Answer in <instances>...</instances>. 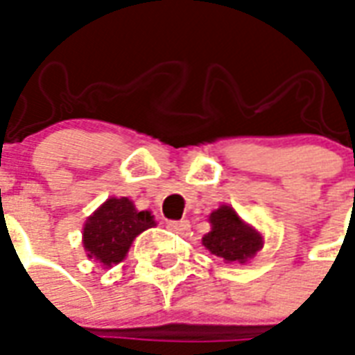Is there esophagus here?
Wrapping results in <instances>:
<instances>
[{"label": "esophagus", "mask_w": 355, "mask_h": 355, "mask_svg": "<svg viewBox=\"0 0 355 355\" xmlns=\"http://www.w3.org/2000/svg\"><path fill=\"white\" fill-rule=\"evenodd\" d=\"M188 227H190V222L188 220H180V222H167V230L175 231V233H184V231H188Z\"/></svg>", "instance_id": "obj_1"}]
</instances>
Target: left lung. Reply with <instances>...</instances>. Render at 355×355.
<instances>
[{
    "instance_id": "obj_1",
    "label": "left lung",
    "mask_w": 355,
    "mask_h": 355,
    "mask_svg": "<svg viewBox=\"0 0 355 355\" xmlns=\"http://www.w3.org/2000/svg\"><path fill=\"white\" fill-rule=\"evenodd\" d=\"M209 224L211 231L203 237V246L227 263H246L263 248V235L246 224L231 205L212 211Z\"/></svg>"
}]
</instances>
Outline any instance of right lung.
<instances>
[{"mask_svg":"<svg viewBox=\"0 0 355 355\" xmlns=\"http://www.w3.org/2000/svg\"><path fill=\"white\" fill-rule=\"evenodd\" d=\"M154 225L150 211H137L128 198H109L84 224V252L109 269L124 261L135 237Z\"/></svg>","mask_w":355,"mask_h":355,"instance_id":"1","label":"right lung"}]
</instances>
